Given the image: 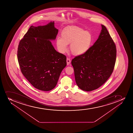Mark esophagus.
I'll use <instances>...</instances> for the list:
<instances>
[{"label": "esophagus", "mask_w": 133, "mask_h": 133, "mask_svg": "<svg viewBox=\"0 0 133 133\" xmlns=\"http://www.w3.org/2000/svg\"><path fill=\"white\" fill-rule=\"evenodd\" d=\"M66 62H67V64L68 65H69V64H70V63L71 62V61L69 58H67V60H66Z\"/></svg>", "instance_id": "esophagus-1"}]
</instances>
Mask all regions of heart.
<instances>
[{
	"label": "heart",
	"instance_id": "obj_1",
	"mask_svg": "<svg viewBox=\"0 0 133 133\" xmlns=\"http://www.w3.org/2000/svg\"><path fill=\"white\" fill-rule=\"evenodd\" d=\"M62 38L57 37L56 43L59 51L64 53L68 50V45L71 44L70 51L73 55H83L89 50L93 42L91 32L79 27L66 28L62 32Z\"/></svg>",
	"mask_w": 133,
	"mask_h": 133
}]
</instances>
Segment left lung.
<instances>
[{"instance_id": "left-lung-1", "label": "left lung", "mask_w": 133, "mask_h": 133, "mask_svg": "<svg viewBox=\"0 0 133 133\" xmlns=\"http://www.w3.org/2000/svg\"><path fill=\"white\" fill-rule=\"evenodd\" d=\"M101 25L98 38L89 50L71 61L77 85L83 91H93L102 85L115 67L116 46L106 27Z\"/></svg>"}]
</instances>
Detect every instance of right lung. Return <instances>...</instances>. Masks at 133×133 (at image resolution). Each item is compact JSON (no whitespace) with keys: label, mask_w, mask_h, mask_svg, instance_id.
<instances>
[{"label":"right lung","mask_w":133,"mask_h":133,"mask_svg":"<svg viewBox=\"0 0 133 133\" xmlns=\"http://www.w3.org/2000/svg\"><path fill=\"white\" fill-rule=\"evenodd\" d=\"M54 25L51 22L46 25L31 26L18 49L22 73L32 85L41 91L55 88L67 65L66 57L57 51L51 42L58 34Z\"/></svg>","instance_id":"right-lung-1"}]
</instances>
